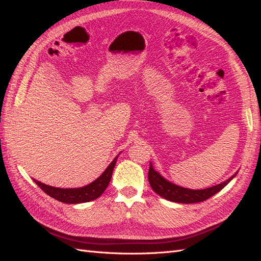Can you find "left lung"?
I'll return each mask as SVG.
<instances>
[{"label": "left lung", "mask_w": 261, "mask_h": 261, "mask_svg": "<svg viewBox=\"0 0 261 261\" xmlns=\"http://www.w3.org/2000/svg\"><path fill=\"white\" fill-rule=\"evenodd\" d=\"M238 171L232 175L229 179L224 180L220 184L204 188V190H190V188H185L174 184L169 180L160 175L158 171L153 169V166L150 163L149 166V173H148V179L149 184H150L151 188L154 193H157L159 196L164 197L165 199H168L170 202L175 203H184V204H191V203H198L203 202L205 199L213 196L214 194L219 193L222 188H224L229 182L234 178Z\"/></svg>", "instance_id": "8db88e82"}]
</instances>
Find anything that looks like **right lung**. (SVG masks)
<instances>
[{
    "label": "right lung",
    "instance_id": "obj_1",
    "mask_svg": "<svg viewBox=\"0 0 261 261\" xmlns=\"http://www.w3.org/2000/svg\"><path fill=\"white\" fill-rule=\"evenodd\" d=\"M119 154L112 160V163L108 166V168L103 171V174L99 176L98 178H96L95 180L92 181L91 184H88L86 186L79 188H60L46 185L41 181H38L37 179H33V181H35L47 195L57 199L59 202L67 204H80L91 202L98 198L104 193V191L107 190V187L110 184L111 177H112L114 166L116 164V159H118Z\"/></svg>",
    "mask_w": 261,
    "mask_h": 261
}]
</instances>
